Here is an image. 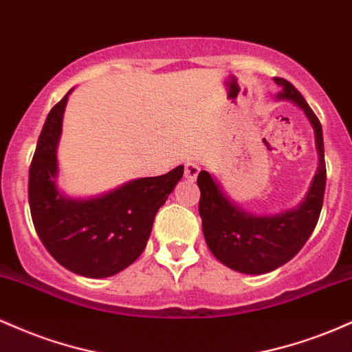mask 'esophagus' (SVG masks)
<instances>
[{
    "mask_svg": "<svg viewBox=\"0 0 352 352\" xmlns=\"http://www.w3.org/2000/svg\"><path fill=\"white\" fill-rule=\"evenodd\" d=\"M200 173L199 164L195 162H187L185 164V179L187 180H195Z\"/></svg>",
    "mask_w": 352,
    "mask_h": 352,
    "instance_id": "1",
    "label": "esophagus"
}]
</instances>
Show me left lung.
Returning a JSON list of instances; mask_svg holds the SVG:
<instances>
[{
	"label": "left lung",
	"mask_w": 352,
	"mask_h": 352,
	"mask_svg": "<svg viewBox=\"0 0 352 352\" xmlns=\"http://www.w3.org/2000/svg\"><path fill=\"white\" fill-rule=\"evenodd\" d=\"M273 80L280 86L276 99L301 107L314 131L318 167L305 199L285 212L256 215L230 199L207 170H201L197 179L201 230L210 252L220 263L245 274L270 273L296 256L316 227L324 199L326 164L321 124L292 82L283 78Z\"/></svg>",
	"instance_id": "left-lung-1"
}]
</instances>
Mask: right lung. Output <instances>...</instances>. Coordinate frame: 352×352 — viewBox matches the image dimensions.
Instances as JSON below:
<instances>
[{"instance_id":"obj_1","label":"right lung","mask_w":352,"mask_h":352,"mask_svg":"<svg viewBox=\"0 0 352 352\" xmlns=\"http://www.w3.org/2000/svg\"><path fill=\"white\" fill-rule=\"evenodd\" d=\"M72 89L51 109L36 145L28 187L31 217L59 265L80 276L107 278L142 254L153 218L184 175V165L165 175L129 180L96 197H67L58 184V147Z\"/></svg>"}]
</instances>
